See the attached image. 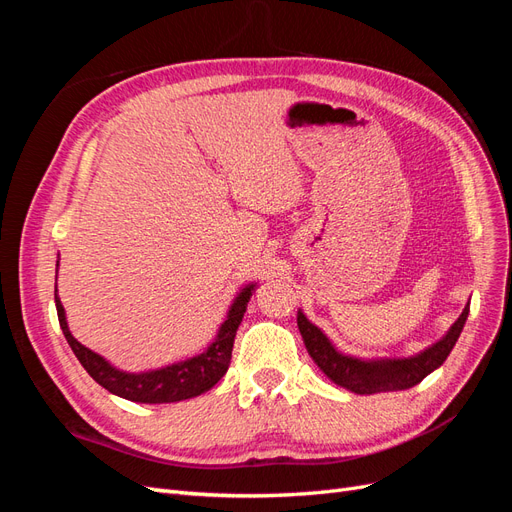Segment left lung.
<instances>
[{
    "instance_id": "left-lung-1",
    "label": "left lung",
    "mask_w": 512,
    "mask_h": 512,
    "mask_svg": "<svg viewBox=\"0 0 512 512\" xmlns=\"http://www.w3.org/2000/svg\"><path fill=\"white\" fill-rule=\"evenodd\" d=\"M468 314L470 303L440 342L414 356H408V359H356V356L339 352L331 344V339L324 335L316 324L305 318L301 309L297 314V324L309 356H312L314 363L324 371V374H327L335 384L344 386V389L356 395H371L412 389V386L427 378L433 369H438L457 344V339L463 331V324L468 320Z\"/></svg>"
}]
</instances>
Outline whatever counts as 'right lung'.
Returning a JSON list of instances; mask_svg holds the SVG:
<instances>
[{
    "label": "right lung",
    "instance_id": "right-lung-1",
    "mask_svg": "<svg viewBox=\"0 0 512 512\" xmlns=\"http://www.w3.org/2000/svg\"><path fill=\"white\" fill-rule=\"evenodd\" d=\"M254 286L256 284L245 286L237 294L235 301H232L228 309L226 320L222 322L218 335L213 339V344L203 354L160 367V369L141 371V374H128V371H121L108 363L104 356L85 348L81 342H76L68 329L66 309L57 297V284H55V305H57L59 327L64 331L72 352L76 354V359L81 361V365L87 369V374L100 386H104L108 393L119 395L130 401H138V404H173V401H183V399H192L196 395H203L205 391L213 389V386L222 380V376L226 374V369L230 365L232 344H235V335L243 320L247 303H250Z\"/></svg>",
    "mask_w": 512,
    "mask_h": 512
}]
</instances>
